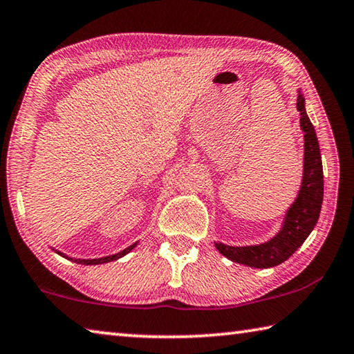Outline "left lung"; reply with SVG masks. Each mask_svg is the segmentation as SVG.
I'll return each mask as SVG.
<instances>
[{
  "mask_svg": "<svg viewBox=\"0 0 354 354\" xmlns=\"http://www.w3.org/2000/svg\"><path fill=\"white\" fill-rule=\"evenodd\" d=\"M297 109L301 115L299 123L304 133V171L298 198L286 215L283 230L272 241L254 247H227L223 243H215L217 250L227 259L256 268L278 266L301 247L319 220L323 201V167L319 140L304 109L301 93L298 95Z\"/></svg>",
  "mask_w": 354,
  "mask_h": 354,
  "instance_id": "1",
  "label": "left lung"
}]
</instances>
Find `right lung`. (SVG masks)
Wrapping results in <instances>:
<instances>
[{"label":"right lung","mask_w":354,"mask_h":354,"mask_svg":"<svg viewBox=\"0 0 354 354\" xmlns=\"http://www.w3.org/2000/svg\"><path fill=\"white\" fill-rule=\"evenodd\" d=\"M134 247H136V243H134V245H131V247H128L127 250L120 251V253H117V254L106 256V257H100V259H73V261H75V262H77V263H86V266H95V263L111 262V261H115V259H118V257H122V256H124L127 253H129V251L133 250ZM59 254H62V253H59ZM65 257H67V256H65Z\"/></svg>","instance_id":"1"}]
</instances>
